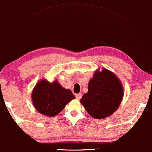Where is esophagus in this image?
<instances>
[{"label": "esophagus", "mask_w": 152, "mask_h": 152, "mask_svg": "<svg viewBox=\"0 0 152 152\" xmlns=\"http://www.w3.org/2000/svg\"><path fill=\"white\" fill-rule=\"evenodd\" d=\"M76 98L77 99H80V98H81V96H82V95L80 93H78V94H76Z\"/></svg>", "instance_id": "esophagus-1"}]
</instances>
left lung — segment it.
Segmentation results:
<instances>
[{
    "label": "left lung",
    "instance_id": "left-lung-1",
    "mask_svg": "<svg viewBox=\"0 0 152 152\" xmlns=\"http://www.w3.org/2000/svg\"><path fill=\"white\" fill-rule=\"evenodd\" d=\"M123 96L121 83L112 72L104 69L102 72H95L80 103L90 116L101 119L110 116L118 108Z\"/></svg>",
    "mask_w": 152,
    "mask_h": 152
}]
</instances>
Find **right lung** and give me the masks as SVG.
Segmentation results:
<instances>
[{"label": "right lung", "instance_id": "obj_1", "mask_svg": "<svg viewBox=\"0 0 152 152\" xmlns=\"http://www.w3.org/2000/svg\"><path fill=\"white\" fill-rule=\"evenodd\" d=\"M74 98L70 90L63 88L56 80L53 83L41 80L32 93V100L36 110L50 117L59 114Z\"/></svg>", "mask_w": 152, "mask_h": 152}]
</instances>
